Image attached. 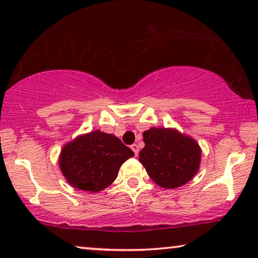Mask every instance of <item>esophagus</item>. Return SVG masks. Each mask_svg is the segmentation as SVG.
<instances>
[{
    "label": "esophagus",
    "mask_w": 258,
    "mask_h": 258,
    "mask_svg": "<svg viewBox=\"0 0 258 258\" xmlns=\"http://www.w3.org/2000/svg\"><path fill=\"white\" fill-rule=\"evenodd\" d=\"M131 149L134 152V154H136V156L139 154V146H138L137 144H133L132 146H131Z\"/></svg>",
    "instance_id": "obj_1"
}]
</instances>
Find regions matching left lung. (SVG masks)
I'll return each instance as SVG.
<instances>
[{"instance_id": "8db88e82", "label": "left lung", "mask_w": 258, "mask_h": 258, "mask_svg": "<svg viewBox=\"0 0 258 258\" xmlns=\"http://www.w3.org/2000/svg\"><path fill=\"white\" fill-rule=\"evenodd\" d=\"M139 161L157 185L175 189L197 174L202 151L197 141L174 128L152 127L144 132Z\"/></svg>"}]
</instances>
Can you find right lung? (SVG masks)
Wrapping results in <instances>:
<instances>
[{"label":"right lung","mask_w":258,"mask_h":258,"mask_svg":"<svg viewBox=\"0 0 258 258\" xmlns=\"http://www.w3.org/2000/svg\"><path fill=\"white\" fill-rule=\"evenodd\" d=\"M133 155L117 137L97 130L64 145L59 166L72 186L95 194L112 184L121 164Z\"/></svg>","instance_id":"obj_1"}]
</instances>
